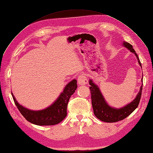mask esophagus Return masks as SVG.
Returning a JSON list of instances; mask_svg holds the SVG:
<instances>
[{
  "label": "esophagus",
  "mask_w": 153,
  "mask_h": 153,
  "mask_svg": "<svg viewBox=\"0 0 153 153\" xmlns=\"http://www.w3.org/2000/svg\"><path fill=\"white\" fill-rule=\"evenodd\" d=\"M88 81L87 79V77L84 74H81L78 77L77 79V83L79 85H85L86 84H88Z\"/></svg>",
  "instance_id": "obj_1"
}]
</instances>
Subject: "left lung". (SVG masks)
<instances>
[{
	"mask_svg": "<svg viewBox=\"0 0 153 153\" xmlns=\"http://www.w3.org/2000/svg\"><path fill=\"white\" fill-rule=\"evenodd\" d=\"M123 45L128 49L131 52H133L136 56L138 63L141 67L140 60L136 53L134 49L132 48V45L128 42H123ZM143 82V78L141 79ZM90 91L91 94V101L94 114L97 118L106 123H115L127 117L133 112L139 105L141 97L143 84L140 88V90L137 94L136 98L129 104L124 106L123 108L116 109L112 108L106 102L101 91L99 90L97 85L95 84L92 80H89Z\"/></svg>",
	"mask_w": 153,
	"mask_h": 153,
	"instance_id": "obj_1",
	"label": "left lung"
}]
</instances>
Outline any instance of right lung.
<instances>
[{
  "mask_svg": "<svg viewBox=\"0 0 153 153\" xmlns=\"http://www.w3.org/2000/svg\"><path fill=\"white\" fill-rule=\"evenodd\" d=\"M77 88L76 79L65 85L57 100L49 107L41 111H32L19 104L11 92L20 112L29 122L38 126H51L61 123L67 116V106L71 96Z\"/></svg>",
  "mask_w": 153,
  "mask_h": 153,
  "instance_id": "1",
  "label": "right lung"
}]
</instances>
